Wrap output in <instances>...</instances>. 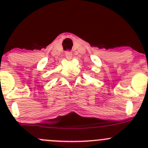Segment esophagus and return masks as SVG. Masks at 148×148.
Returning <instances> with one entry per match:
<instances>
[{
  "instance_id": "1",
  "label": "esophagus",
  "mask_w": 148,
  "mask_h": 148,
  "mask_svg": "<svg viewBox=\"0 0 148 148\" xmlns=\"http://www.w3.org/2000/svg\"><path fill=\"white\" fill-rule=\"evenodd\" d=\"M65 55H66V59H69H69H71V58H72V53H71V52L66 51V52Z\"/></svg>"
}]
</instances>
